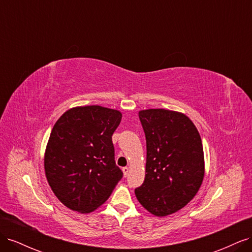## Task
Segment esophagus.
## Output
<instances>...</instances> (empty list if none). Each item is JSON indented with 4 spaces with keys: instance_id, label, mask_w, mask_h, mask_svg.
Wrapping results in <instances>:
<instances>
[{
    "instance_id": "esophagus-1",
    "label": "esophagus",
    "mask_w": 252,
    "mask_h": 252,
    "mask_svg": "<svg viewBox=\"0 0 252 252\" xmlns=\"http://www.w3.org/2000/svg\"><path fill=\"white\" fill-rule=\"evenodd\" d=\"M122 170H123V173H124V177L126 178V177H127V175H128V173H129V168H128V167H123V169H122Z\"/></svg>"
}]
</instances>
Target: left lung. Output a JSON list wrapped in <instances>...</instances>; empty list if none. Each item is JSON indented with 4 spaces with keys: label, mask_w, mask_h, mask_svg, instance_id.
<instances>
[{
    "label": "left lung",
    "mask_w": 252,
    "mask_h": 252,
    "mask_svg": "<svg viewBox=\"0 0 252 252\" xmlns=\"http://www.w3.org/2000/svg\"><path fill=\"white\" fill-rule=\"evenodd\" d=\"M146 136V174L134 190L143 207L157 217L179 211L199 191L205 173L202 140L184 113L139 111Z\"/></svg>",
    "instance_id": "1"
}]
</instances>
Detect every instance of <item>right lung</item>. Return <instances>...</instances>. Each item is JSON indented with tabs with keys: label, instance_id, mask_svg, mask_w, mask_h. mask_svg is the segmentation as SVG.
<instances>
[{
	"label": "right lung",
	"instance_id": "1",
	"mask_svg": "<svg viewBox=\"0 0 252 252\" xmlns=\"http://www.w3.org/2000/svg\"><path fill=\"white\" fill-rule=\"evenodd\" d=\"M121 119L119 110L93 105L67 110L56 122L44 168L51 190L66 207L81 213L95 210L123 178L112 144Z\"/></svg>",
	"mask_w": 252,
	"mask_h": 252
}]
</instances>
